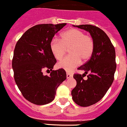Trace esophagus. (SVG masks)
<instances>
[{
    "instance_id": "34e87169",
    "label": "esophagus",
    "mask_w": 127,
    "mask_h": 127,
    "mask_svg": "<svg viewBox=\"0 0 127 127\" xmlns=\"http://www.w3.org/2000/svg\"><path fill=\"white\" fill-rule=\"evenodd\" d=\"M72 77V75L69 72H67V79H69V78H70V77Z\"/></svg>"
}]
</instances>
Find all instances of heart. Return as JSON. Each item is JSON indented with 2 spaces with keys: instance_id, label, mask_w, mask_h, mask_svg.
I'll return each instance as SVG.
<instances>
[{
  "instance_id": "heart-1",
  "label": "heart",
  "mask_w": 127,
  "mask_h": 127,
  "mask_svg": "<svg viewBox=\"0 0 127 127\" xmlns=\"http://www.w3.org/2000/svg\"><path fill=\"white\" fill-rule=\"evenodd\" d=\"M50 50L56 60H60L69 50L70 56L58 63V67L70 72L82 62H86L92 57L94 50V41L92 37L83 31L71 29L61 35V39H53L50 42Z\"/></svg>"
}]
</instances>
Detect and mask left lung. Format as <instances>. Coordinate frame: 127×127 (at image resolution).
Here are the masks:
<instances>
[{"mask_svg":"<svg viewBox=\"0 0 127 127\" xmlns=\"http://www.w3.org/2000/svg\"><path fill=\"white\" fill-rule=\"evenodd\" d=\"M73 26L89 32L94 41L92 57L77 69L85 70V73L74 74L77 85L71 92L76 104L87 107L100 100L111 86L116 69V53L111 41L102 30L92 25ZM88 73V79L85 80L83 75Z\"/></svg>","mask_w":127,"mask_h":127,"instance_id":"left-lung-1","label":"left lung"}]
</instances>
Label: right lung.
Segmentation results:
<instances>
[{
  "instance_id": "1",
  "label": "right lung",
  "mask_w": 127,
  "mask_h": 127,
  "mask_svg": "<svg viewBox=\"0 0 127 127\" xmlns=\"http://www.w3.org/2000/svg\"><path fill=\"white\" fill-rule=\"evenodd\" d=\"M66 23L37 25L27 30L15 46L12 61L14 78L25 98L44 105L55 98L59 85L67 78L63 69L54 70L57 62L50 50L54 35ZM50 70V76L43 74Z\"/></svg>"
}]
</instances>
